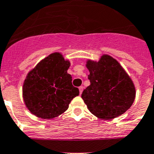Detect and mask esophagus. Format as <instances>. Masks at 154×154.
Masks as SVG:
<instances>
[{
    "instance_id": "34e87169",
    "label": "esophagus",
    "mask_w": 154,
    "mask_h": 154,
    "mask_svg": "<svg viewBox=\"0 0 154 154\" xmlns=\"http://www.w3.org/2000/svg\"><path fill=\"white\" fill-rule=\"evenodd\" d=\"M79 93H80V94H82V91H83V89H84V87L83 86H80L79 88Z\"/></svg>"
}]
</instances>
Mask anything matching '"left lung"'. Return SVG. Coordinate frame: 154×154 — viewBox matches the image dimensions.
Instances as JSON below:
<instances>
[{
    "mask_svg": "<svg viewBox=\"0 0 154 154\" xmlns=\"http://www.w3.org/2000/svg\"><path fill=\"white\" fill-rule=\"evenodd\" d=\"M91 85L84 90L82 98L90 112L100 119L111 120L125 113L135 97L132 79L119 63L108 54L98 62L88 60Z\"/></svg>",
    "mask_w": 154,
    "mask_h": 154,
    "instance_id": "8db88e82",
    "label": "left lung"
}]
</instances>
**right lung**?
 Returning <instances> with one entry per match:
<instances>
[{"label":"right lung","instance_id":"1","mask_svg":"<svg viewBox=\"0 0 154 154\" xmlns=\"http://www.w3.org/2000/svg\"><path fill=\"white\" fill-rule=\"evenodd\" d=\"M70 66L60 53L54 52L37 63L24 82L22 94L26 107L33 115L51 119L63 114L79 91L67 73Z\"/></svg>","mask_w":154,"mask_h":154}]
</instances>
